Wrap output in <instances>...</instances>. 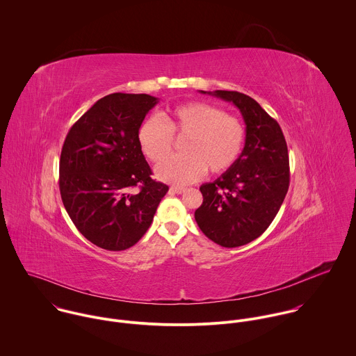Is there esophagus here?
Returning <instances> with one entry per match:
<instances>
[{"instance_id": "obj_1", "label": "esophagus", "mask_w": 356, "mask_h": 356, "mask_svg": "<svg viewBox=\"0 0 356 356\" xmlns=\"http://www.w3.org/2000/svg\"><path fill=\"white\" fill-rule=\"evenodd\" d=\"M170 192H171V193L181 195V193L185 192V188H182V186H171V188H170Z\"/></svg>"}]
</instances>
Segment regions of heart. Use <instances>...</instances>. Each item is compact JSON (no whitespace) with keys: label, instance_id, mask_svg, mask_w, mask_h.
I'll list each match as a JSON object with an SVG mask.
<instances>
[{"label":"heart","instance_id":"1","mask_svg":"<svg viewBox=\"0 0 356 356\" xmlns=\"http://www.w3.org/2000/svg\"><path fill=\"white\" fill-rule=\"evenodd\" d=\"M163 118L152 115L138 129L140 150L150 161L157 163L170 153L172 134L186 139L184 156H171L156 167L159 179L191 184L202 178L206 168L211 174H222L236 163L245 136L240 120L204 102L175 106Z\"/></svg>","mask_w":356,"mask_h":356}]
</instances>
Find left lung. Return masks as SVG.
<instances>
[{"instance_id":"1","label":"left lung","mask_w":356,"mask_h":356,"mask_svg":"<svg viewBox=\"0 0 356 356\" xmlns=\"http://www.w3.org/2000/svg\"><path fill=\"white\" fill-rule=\"evenodd\" d=\"M240 111L245 142L236 163L214 182L200 186L203 204L195 211L202 232L222 247L261 236L276 217L290 184L289 153L282 128L257 101L236 92L200 91Z\"/></svg>"}]
</instances>
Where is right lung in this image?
I'll use <instances>...</instances> for the list:
<instances>
[{
    "label": "right lung",
    "mask_w": 356,
    "mask_h": 356,
    "mask_svg": "<svg viewBox=\"0 0 356 356\" xmlns=\"http://www.w3.org/2000/svg\"><path fill=\"white\" fill-rule=\"evenodd\" d=\"M159 99L111 94L70 128L60 153L59 189L76 228L95 245L121 251L149 229L168 186L152 179L138 129ZM138 186V192L131 189Z\"/></svg>",
    "instance_id": "add662e5"
}]
</instances>
